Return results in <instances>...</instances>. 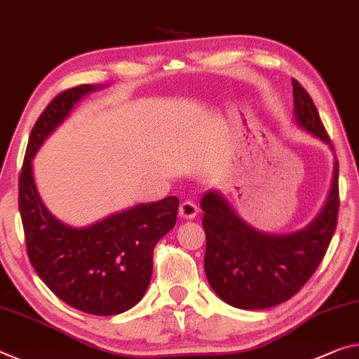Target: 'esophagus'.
I'll list each match as a JSON object with an SVG mask.
<instances>
[{
    "label": "esophagus",
    "instance_id": "obj_1",
    "mask_svg": "<svg viewBox=\"0 0 359 359\" xmlns=\"http://www.w3.org/2000/svg\"><path fill=\"white\" fill-rule=\"evenodd\" d=\"M198 215V207L196 203L184 201L180 205V216L183 219H194Z\"/></svg>",
    "mask_w": 359,
    "mask_h": 359
}]
</instances>
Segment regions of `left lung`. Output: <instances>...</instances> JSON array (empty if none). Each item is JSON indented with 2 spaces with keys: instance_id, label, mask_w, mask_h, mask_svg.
<instances>
[{
  "instance_id": "8db88e82",
  "label": "left lung",
  "mask_w": 359,
  "mask_h": 359,
  "mask_svg": "<svg viewBox=\"0 0 359 359\" xmlns=\"http://www.w3.org/2000/svg\"><path fill=\"white\" fill-rule=\"evenodd\" d=\"M294 121L334 151L312 98L292 79ZM207 235L205 273L216 294L243 310H262L287 301L318 269L336 232L339 213V162L334 157L331 189L320 213L290 233H269L248 224L221 191L201 201Z\"/></svg>"
}]
</instances>
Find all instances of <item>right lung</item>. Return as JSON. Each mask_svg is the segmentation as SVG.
Segmentation results:
<instances>
[{"instance_id":"right-lung-1","label":"right lung","mask_w":359,"mask_h":359,"mask_svg":"<svg viewBox=\"0 0 359 359\" xmlns=\"http://www.w3.org/2000/svg\"><path fill=\"white\" fill-rule=\"evenodd\" d=\"M107 86L84 84L52 100L38 117L28 140L19 181V208L28 257L38 277L69 307L109 316L127 312L148 290L152 251L172 231L178 197L138 203L86 227L57 219L39 196L33 158L73 108Z\"/></svg>"}]
</instances>
